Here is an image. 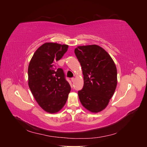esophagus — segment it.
Here are the masks:
<instances>
[{
    "instance_id": "1",
    "label": "esophagus",
    "mask_w": 147,
    "mask_h": 147,
    "mask_svg": "<svg viewBox=\"0 0 147 147\" xmlns=\"http://www.w3.org/2000/svg\"><path fill=\"white\" fill-rule=\"evenodd\" d=\"M75 78H71V80H72V82H75Z\"/></svg>"
}]
</instances>
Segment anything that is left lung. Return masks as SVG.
<instances>
[{
	"instance_id": "obj_1",
	"label": "left lung",
	"mask_w": 147,
	"mask_h": 147,
	"mask_svg": "<svg viewBox=\"0 0 147 147\" xmlns=\"http://www.w3.org/2000/svg\"><path fill=\"white\" fill-rule=\"evenodd\" d=\"M74 51L83 75V88L78 92L80 101L91 113H99L107 107L116 90V65L99 45L78 46Z\"/></svg>"
}]
</instances>
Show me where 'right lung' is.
<instances>
[{
    "label": "right lung",
    "instance_id": "right-lung-1",
    "mask_svg": "<svg viewBox=\"0 0 147 147\" xmlns=\"http://www.w3.org/2000/svg\"><path fill=\"white\" fill-rule=\"evenodd\" d=\"M68 47L46 42L35 51L29 64V87L37 104L48 113H55L63 109L71 90L63 70L56 67Z\"/></svg>",
    "mask_w": 147,
    "mask_h": 147
}]
</instances>
